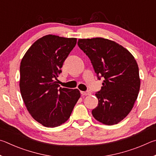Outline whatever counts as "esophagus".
I'll use <instances>...</instances> for the list:
<instances>
[{"label": "esophagus", "instance_id": "esophagus-1", "mask_svg": "<svg viewBox=\"0 0 156 156\" xmlns=\"http://www.w3.org/2000/svg\"><path fill=\"white\" fill-rule=\"evenodd\" d=\"M81 94L82 95H85V96H86V95L90 94V92L89 91H81Z\"/></svg>", "mask_w": 156, "mask_h": 156}]
</instances>
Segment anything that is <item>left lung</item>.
I'll use <instances>...</instances> for the list:
<instances>
[{
    "mask_svg": "<svg viewBox=\"0 0 156 156\" xmlns=\"http://www.w3.org/2000/svg\"><path fill=\"white\" fill-rule=\"evenodd\" d=\"M77 44L91 61L98 80L104 78L95 94L99 103L92 115L103 124H117L137 99L140 86L137 62L126 48L108 39H80Z\"/></svg>",
    "mask_w": 156,
    "mask_h": 156,
    "instance_id": "obj_1",
    "label": "left lung"
}]
</instances>
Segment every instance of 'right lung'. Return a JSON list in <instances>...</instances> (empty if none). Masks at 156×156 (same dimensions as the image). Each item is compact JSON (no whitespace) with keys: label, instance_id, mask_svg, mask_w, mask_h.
<instances>
[{"label":"right lung","instance_id":"obj_1","mask_svg":"<svg viewBox=\"0 0 156 156\" xmlns=\"http://www.w3.org/2000/svg\"><path fill=\"white\" fill-rule=\"evenodd\" d=\"M76 44V38L45 35L33 44L21 61L22 97L33 118L44 127L66 121L81 96L79 90L62 88L55 81Z\"/></svg>","mask_w":156,"mask_h":156}]
</instances>
